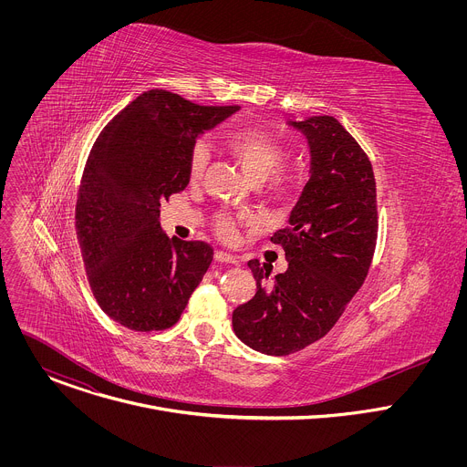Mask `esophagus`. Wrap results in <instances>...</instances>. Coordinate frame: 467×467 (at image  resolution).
<instances>
[{
    "mask_svg": "<svg viewBox=\"0 0 467 467\" xmlns=\"http://www.w3.org/2000/svg\"><path fill=\"white\" fill-rule=\"evenodd\" d=\"M214 260H216V262H220V264H238V258H234L233 254L223 253V251H216Z\"/></svg>",
    "mask_w": 467,
    "mask_h": 467,
    "instance_id": "34e87169",
    "label": "esophagus"
}]
</instances>
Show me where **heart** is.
I'll list each match as a JSON object with an SVG mask.
<instances>
[{"label":"heart","instance_id":"1","mask_svg":"<svg viewBox=\"0 0 467 467\" xmlns=\"http://www.w3.org/2000/svg\"><path fill=\"white\" fill-rule=\"evenodd\" d=\"M223 146L254 182L264 181L265 193L275 202H288L296 193L299 175L294 168L285 166L288 155L286 146L272 130L262 127H242L231 132L223 140ZM207 164V148L203 144H193L188 157L190 179L195 181L202 177ZM214 229L222 240H234L238 223L229 214H218L214 218Z\"/></svg>","mask_w":467,"mask_h":467}]
</instances>
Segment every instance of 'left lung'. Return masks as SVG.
<instances>
[{
	"label": "left lung",
	"instance_id": "8db88e82",
	"mask_svg": "<svg viewBox=\"0 0 467 467\" xmlns=\"http://www.w3.org/2000/svg\"><path fill=\"white\" fill-rule=\"evenodd\" d=\"M294 125L308 139L312 175L290 225L272 236L288 270L270 279L249 260L256 294L233 312L236 337L274 357L305 349L337 325L368 277L379 231L373 166L360 144L332 116Z\"/></svg>",
	"mask_w": 467,
	"mask_h": 467
}]
</instances>
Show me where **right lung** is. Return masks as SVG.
Masks as SVG:
<instances>
[{"instance_id": "add662e5", "label": "right lung", "mask_w": 467, "mask_h": 467, "mask_svg": "<svg viewBox=\"0 0 467 467\" xmlns=\"http://www.w3.org/2000/svg\"><path fill=\"white\" fill-rule=\"evenodd\" d=\"M236 110L148 90L96 139L78 190L76 233L90 290L119 325L137 332L173 327L207 274L214 249L199 240H170L159 211L186 188L199 132Z\"/></svg>"}]
</instances>
